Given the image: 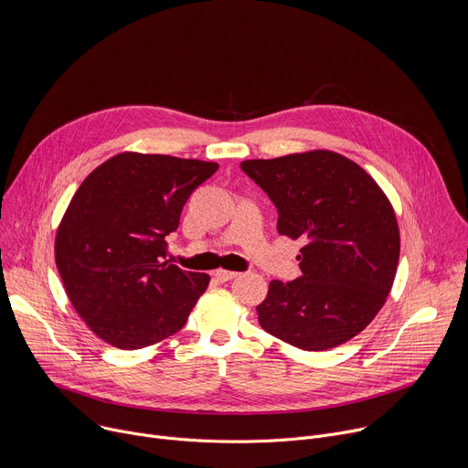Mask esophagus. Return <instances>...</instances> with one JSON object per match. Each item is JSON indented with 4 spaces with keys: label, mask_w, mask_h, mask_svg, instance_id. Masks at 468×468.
Here are the masks:
<instances>
[{
    "label": "esophagus",
    "mask_w": 468,
    "mask_h": 468,
    "mask_svg": "<svg viewBox=\"0 0 468 468\" xmlns=\"http://www.w3.org/2000/svg\"><path fill=\"white\" fill-rule=\"evenodd\" d=\"M213 276L218 280V282H229V280H233L235 276H237V272H233V271H224V269H218V271H215L213 272Z\"/></svg>",
    "instance_id": "esophagus-1"
}]
</instances>
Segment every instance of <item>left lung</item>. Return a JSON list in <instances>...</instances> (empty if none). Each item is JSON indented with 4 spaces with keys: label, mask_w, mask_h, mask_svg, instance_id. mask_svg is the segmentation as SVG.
<instances>
[{
    "label": "left lung",
    "mask_w": 468,
    "mask_h": 468,
    "mask_svg": "<svg viewBox=\"0 0 468 468\" xmlns=\"http://www.w3.org/2000/svg\"><path fill=\"white\" fill-rule=\"evenodd\" d=\"M278 207V231L305 244L302 276L271 282L257 305L271 335L307 352L335 348L383 307L396 276L399 229L379 185L357 163L313 150L242 161Z\"/></svg>",
    "instance_id": "left-lung-1"
}]
</instances>
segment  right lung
I'll list each match as a JSON object with an SVG mask.
<instances>
[{
	"mask_svg": "<svg viewBox=\"0 0 468 468\" xmlns=\"http://www.w3.org/2000/svg\"><path fill=\"white\" fill-rule=\"evenodd\" d=\"M217 163L123 152L92 170L55 235L66 296L94 335L139 350L177 333L211 282L163 261L192 190Z\"/></svg>",
	"mask_w": 468,
	"mask_h": 468,
	"instance_id": "obj_1",
	"label": "right lung"
}]
</instances>
